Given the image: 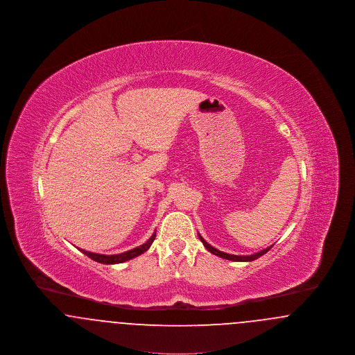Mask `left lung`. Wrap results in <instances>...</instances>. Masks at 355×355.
Wrapping results in <instances>:
<instances>
[{"label": "left lung", "instance_id": "left-lung-1", "mask_svg": "<svg viewBox=\"0 0 355 355\" xmlns=\"http://www.w3.org/2000/svg\"><path fill=\"white\" fill-rule=\"evenodd\" d=\"M198 236H200V239L202 241L203 246H205L210 253L214 254V255H217V257H220V258L229 259V261H236V262H250V261H254V259L259 258L261 255L268 253V252L270 250L271 246H272V245H271L269 248H266V249H263V250H261V252H258V253L252 254V255H233V254L220 252L218 249H216V248H213L211 245H209V243L203 239L202 236H201V234H198Z\"/></svg>", "mask_w": 355, "mask_h": 355}]
</instances>
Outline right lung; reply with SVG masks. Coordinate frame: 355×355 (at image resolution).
<instances>
[{"label":"right lung","mask_w":355,"mask_h":355,"mask_svg":"<svg viewBox=\"0 0 355 355\" xmlns=\"http://www.w3.org/2000/svg\"><path fill=\"white\" fill-rule=\"evenodd\" d=\"M154 239H155V232L153 233V236H150L144 245H141V246H138V248H135V249H132V250H128V252H125V253L114 254V255L92 253V252H85V250H81V249H80V250H81L85 255H87L89 258H92L93 261H96V262H100V263H103V265H114V263H122V262H125V261H129V259H132V258H135V257L145 253V252L150 248V245H152Z\"/></svg>","instance_id":"add662e5"}]
</instances>
